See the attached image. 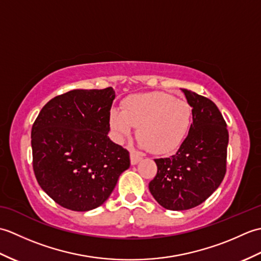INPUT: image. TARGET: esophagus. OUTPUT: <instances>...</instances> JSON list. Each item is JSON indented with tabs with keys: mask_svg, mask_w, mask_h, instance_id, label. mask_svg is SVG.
<instances>
[{
	"mask_svg": "<svg viewBox=\"0 0 261 261\" xmlns=\"http://www.w3.org/2000/svg\"><path fill=\"white\" fill-rule=\"evenodd\" d=\"M130 159H131V164L132 165H136L140 162V160L142 159V157L140 156V154H138L137 152L135 151H131L130 152Z\"/></svg>",
	"mask_w": 261,
	"mask_h": 261,
	"instance_id": "1",
	"label": "esophagus"
}]
</instances>
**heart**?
I'll return each mask as SVG.
<instances>
[{"label": "heart", "mask_w": 261, "mask_h": 261, "mask_svg": "<svg viewBox=\"0 0 261 261\" xmlns=\"http://www.w3.org/2000/svg\"><path fill=\"white\" fill-rule=\"evenodd\" d=\"M191 118L192 109L184 99L153 92L126 97L122 110H111L110 124L119 139L129 136L132 126H137V137L143 148L166 153L184 140Z\"/></svg>", "instance_id": "b5f03b06"}]
</instances>
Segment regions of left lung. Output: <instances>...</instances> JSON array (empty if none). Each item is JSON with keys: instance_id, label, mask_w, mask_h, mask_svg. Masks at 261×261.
Returning <instances> with one entry per match:
<instances>
[{"instance_id": "8db88e82", "label": "left lung", "mask_w": 261, "mask_h": 261, "mask_svg": "<svg viewBox=\"0 0 261 261\" xmlns=\"http://www.w3.org/2000/svg\"><path fill=\"white\" fill-rule=\"evenodd\" d=\"M181 91L192 107L190 132L175 154L154 159L157 175L149 182L154 199L171 211L190 210L206 201L226 173L229 132L222 114L210 98Z\"/></svg>"}]
</instances>
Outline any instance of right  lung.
Returning a JSON list of instances; mask_svg holds the SVG:
<instances>
[{
    "label": "right lung",
    "instance_id": "add662e5",
    "mask_svg": "<svg viewBox=\"0 0 261 261\" xmlns=\"http://www.w3.org/2000/svg\"><path fill=\"white\" fill-rule=\"evenodd\" d=\"M114 97L112 87L69 91L51 98L33 122V171L60 206L98 207L130 167L129 151L108 137Z\"/></svg>",
    "mask_w": 261,
    "mask_h": 261
}]
</instances>
